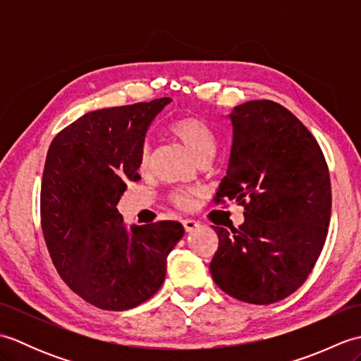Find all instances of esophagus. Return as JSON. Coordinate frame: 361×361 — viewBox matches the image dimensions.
Instances as JSON below:
<instances>
[{"label": "esophagus", "instance_id": "esophagus-1", "mask_svg": "<svg viewBox=\"0 0 361 361\" xmlns=\"http://www.w3.org/2000/svg\"><path fill=\"white\" fill-rule=\"evenodd\" d=\"M183 226H185V231L186 233H192L200 225H198V221H195L192 219H186V220H183Z\"/></svg>", "mask_w": 361, "mask_h": 361}]
</instances>
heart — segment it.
<instances>
[{"mask_svg": "<svg viewBox=\"0 0 361 361\" xmlns=\"http://www.w3.org/2000/svg\"><path fill=\"white\" fill-rule=\"evenodd\" d=\"M169 133L185 147L197 161L211 159L217 149V137L211 127L204 121L195 116L176 118L169 126ZM150 164V150L147 145H142L137 155V169L145 172ZM169 202L180 209H188L192 204V194L190 192H172L169 195Z\"/></svg>", "mask_w": 361, "mask_h": 361, "instance_id": "heart-1", "label": "heart"}]
</instances>
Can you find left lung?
Returning a JSON list of instances; mask_svg holds the SVG:
<instances>
[{"label":"left lung","instance_id":"8db88e82","mask_svg":"<svg viewBox=\"0 0 361 361\" xmlns=\"http://www.w3.org/2000/svg\"><path fill=\"white\" fill-rule=\"evenodd\" d=\"M233 145L216 203L245 208L239 226H214V282L239 301L273 304L312 273L331 221V176L323 150L293 113L250 101L229 114Z\"/></svg>","mask_w":361,"mask_h":361}]
</instances>
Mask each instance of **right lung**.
I'll return each instance as SVG.
<instances>
[{
    "label": "right lung",
    "mask_w": 361,
    "mask_h": 361,
    "mask_svg": "<svg viewBox=\"0 0 361 361\" xmlns=\"http://www.w3.org/2000/svg\"><path fill=\"white\" fill-rule=\"evenodd\" d=\"M113 106L83 114L54 137L46 155L40 216L60 278L102 310L147 301L163 286L167 256L185 234L178 221L126 228L116 204L141 180L137 155L150 122L171 102Z\"/></svg>",
    "instance_id": "add662e5"
}]
</instances>
